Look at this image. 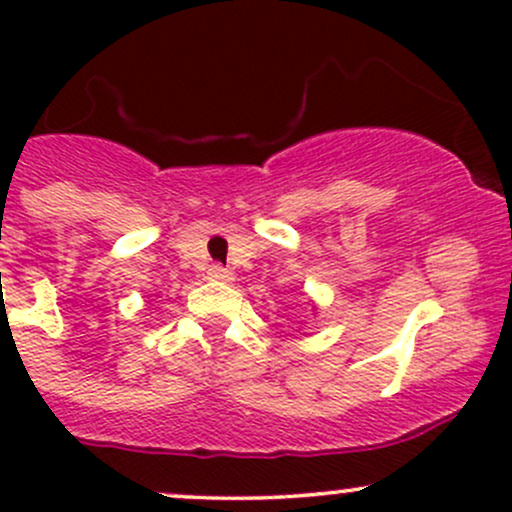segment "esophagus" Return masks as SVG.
I'll return each mask as SVG.
<instances>
[{"label": "esophagus", "mask_w": 512, "mask_h": 512, "mask_svg": "<svg viewBox=\"0 0 512 512\" xmlns=\"http://www.w3.org/2000/svg\"><path fill=\"white\" fill-rule=\"evenodd\" d=\"M207 274H209L211 281H221V284H231V281L236 279V276H233V272H228V269H223L221 264H211Z\"/></svg>", "instance_id": "obj_1"}]
</instances>
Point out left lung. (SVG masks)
Wrapping results in <instances>:
<instances>
[{"mask_svg": "<svg viewBox=\"0 0 512 512\" xmlns=\"http://www.w3.org/2000/svg\"><path fill=\"white\" fill-rule=\"evenodd\" d=\"M313 308H315V305H313Z\"/></svg>", "mask_w": 512, "mask_h": 512, "instance_id": "obj_1", "label": "left lung"}]
</instances>
